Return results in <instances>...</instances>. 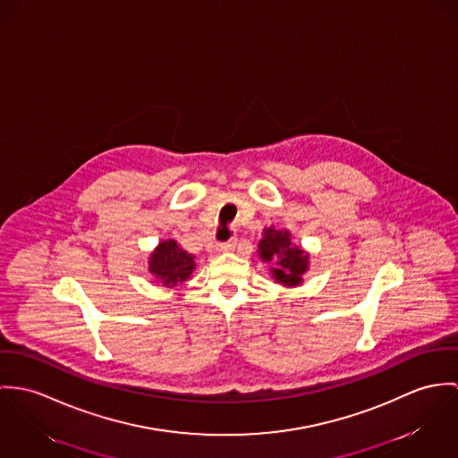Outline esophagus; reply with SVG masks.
I'll return each mask as SVG.
<instances>
[{
  "instance_id": "obj_1",
  "label": "esophagus",
  "mask_w": 458,
  "mask_h": 458,
  "mask_svg": "<svg viewBox=\"0 0 458 458\" xmlns=\"http://www.w3.org/2000/svg\"><path fill=\"white\" fill-rule=\"evenodd\" d=\"M235 246H237V239H230L228 242L219 244V246H217V251H221V253H228V251H233V250H235Z\"/></svg>"
}]
</instances>
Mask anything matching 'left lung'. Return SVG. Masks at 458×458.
<instances>
[{
  "label": "left lung",
  "instance_id": "left-lung-1",
  "mask_svg": "<svg viewBox=\"0 0 458 458\" xmlns=\"http://www.w3.org/2000/svg\"><path fill=\"white\" fill-rule=\"evenodd\" d=\"M256 253L261 261L270 265L268 272L276 283L288 288H295L304 283L310 254L293 242L290 230L276 226L263 228Z\"/></svg>",
  "mask_w": 458,
  "mask_h": 458
}]
</instances>
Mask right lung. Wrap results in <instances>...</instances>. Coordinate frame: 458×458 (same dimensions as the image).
<instances>
[{
  "label": "right lung",
  "instance_id": "add662e5",
  "mask_svg": "<svg viewBox=\"0 0 458 458\" xmlns=\"http://www.w3.org/2000/svg\"><path fill=\"white\" fill-rule=\"evenodd\" d=\"M149 274L153 283L163 284L165 288H174L179 283L191 279L197 268L195 254L184 251L174 239L161 241L149 254Z\"/></svg>",
  "mask_w": 458,
  "mask_h": 458
}]
</instances>
